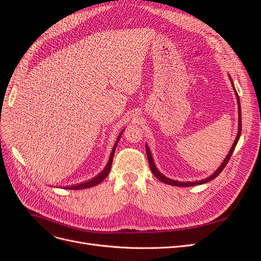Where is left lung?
I'll return each instance as SVG.
<instances>
[{
    "label": "left lung",
    "mask_w": 261,
    "mask_h": 261,
    "mask_svg": "<svg viewBox=\"0 0 261 261\" xmlns=\"http://www.w3.org/2000/svg\"><path fill=\"white\" fill-rule=\"evenodd\" d=\"M229 78H230V77H229ZM230 80H231V78H230ZM231 85H232V81H231ZM232 88H234V90H235L234 85H232ZM235 94H236V96H237V101H238V113H239V128H238V134H237V138H236V140H235L234 144H232V146H231V148H230V150H229V152H228L227 156L225 158V160H224V161H223V163L221 164V166L219 167V168L216 170V172H215V173H213L210 177H206V179L201 180V181H197V182H179V181H174V180L168 179L167 176L163 175V174H162V173L156 169V167H155V165H154V162H153V160H152L151 152H150L149 147L146 145V152H147V158H148V162H149V166H150V168H151L152 173L156 176V179H159L160 181H162V182H164V183L169 184V185L180 186V187H189V186H196V185H200V184H204V183H206V182H210V181L214 180L215 177H217L219 174L221 173V171L224 169V167L226 166V164L228 163V161H229V159H230V156H231L232 152H234L235 147H236V145H237V143H238V141H239L240 134H241V107H240L239 96H238V93H237V91H236V90H235Z\"/></svg>",
    "instance_id": "left-lung-1"
}]
</instances>
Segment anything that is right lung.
Wrapping results in <instances>:
<instances>
[{
  "label": "right lung",
  "instance_id": "add662e5",
  "mask_svg": "<svg viewBox=\"0 0 261 261\" xmlns=\"http://www.w3.org/2000/svg\"><path fill=\"white\" fill-rule=\"evenodd\" d=\"M121 134H122V133H120V135L118 136V139H117V141H116V143H115V145H114V147H113L112 152H111V156H110V160H109V162H108V164H107V166L105 167V169H103L100 173H98L97 175H96L95 177H93V179H91L90 181H87V182H84V183H80V184H77V185H73V186H68L67 189H76V190H77V189L90 188V187H93V186H95V185L99 184L100 182H102V181L106 179L107 175H108L109 172H110V170H111L112 162H113V156H114V152H115V148H116V146H117V143H118V141H119V139H120Z\"/></svg>",
  "mask_w": 261,
  "mask_h": 261
}]
</instances>
